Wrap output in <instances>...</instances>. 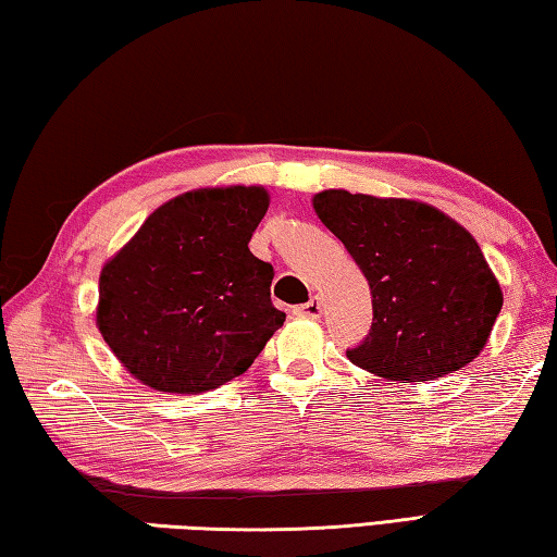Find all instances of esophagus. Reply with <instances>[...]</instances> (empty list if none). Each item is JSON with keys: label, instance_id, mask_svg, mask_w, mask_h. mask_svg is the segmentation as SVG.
I'll return each mask as SVG.
<instances>
[{"label": "esophagus", "instance_id": "34e87169", "mask_svg": "<svg viewBox=\"0 0 557 557\" xmlns=\"http://www.w3.org/2000/svg\"><path fill=\"white\" fill-rule=\"evenodd\" d=\"M320 313H323V308H320L318 298H310L308 304L294 308V315H298V318H320Z\"/></svg>", "mask_w": 557, "mask_h": 557}]
</instances>
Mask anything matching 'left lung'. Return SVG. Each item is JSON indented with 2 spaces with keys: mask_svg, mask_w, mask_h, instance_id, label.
<instances>
[{
  "mask_svg": "<svg viewBox=\"0 0 557 557\" xmlns=\"http://www.w3.org/2000/svg\"><path fill=\"white\" fill-rule=\"evenodd\" d=\"M320 222L345 244L372 290V330L349 362L392 382H431L472 362L504 296L480 244L433 205L323 190Z\"/></svg>",
  "mask_w": 557,
  "mask_h": 557,
  "instance_id": "left-lung-1",
  "label": "left lung"
}]
</instances>
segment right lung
<instances>
[{
    "instance_id": "obj_1",
    "label": "right lung",
    "mask_w": 557,
    "mask_h": 557,
    "mask_svg": "<svg viewBox=\"0 0 557 557\" xmlns=\"http://www.w3.org/2000/svg\"><path fill=\"white\" fill-rule=\"evenodd\" d=\"M261 185L198 188L156 208L100 273L97 327L122 367L163 394H202L247 372L286 313L273 267L249 251Z\"/></svg>"
}]
</instances>
